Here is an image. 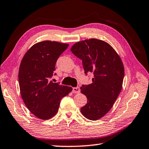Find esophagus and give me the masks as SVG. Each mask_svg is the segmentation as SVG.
Instances as JSON below:
<instances>
[{
    "instance_id": "1",
    "label": "esophagus",
    "mask_w": 149,
    "mask_h": 149,
    "mask_svg": "<svg viewBox=\"0 0 149 149\" xmlns=\"http://www.w3.org/2000/svg\"><path fill=\"white\" fill-rule=\"evenodd\" d=\"M72 92L74 93H79L80 92V89L79 87H73L72 89Z\"/></svg>"
}]
</instances>
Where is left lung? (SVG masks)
Wrapping results in <instances>:
<instances>
[{
  "mask_svg": "<svg viewBox=\"0 0 149 149\" xmlns=\"http://www.w3.org/2000/svg\"><path fill=\"white\" fill-rule=\"evenodd\" d=\"M71 51L82 60L85 74L93 75L91 84L81 87L87 99L81 112L87 119L97 120L109 112L122 90L124 77L122 59L108 42L97 39L77 42Z\"/></svg>",
  "mask_w": 149,
  "mask_h": 149,
  "instance_id": "8db88e82",
  "label": "left lung"
}]
</instances>
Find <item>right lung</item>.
<instances>
[{
    "instance_id": "add662e5",
    "label": "right lung",
    "mask_w": 149,
    "mask_h": 149,
    "mask_svg": "<svg viewBox=\"0 0 149 149\" xmlns=\"http://www.w3.org/2000/svg\"><path fill=\"white\" fill-rule=\"evenodd\" d=\"M68 44L44 41L27 50L19 65L20 93L29 110L41 120H49L58 111L60 100L72 91L71 87L50 81L58 57Z\"/></svg>"
}]
</instances>
